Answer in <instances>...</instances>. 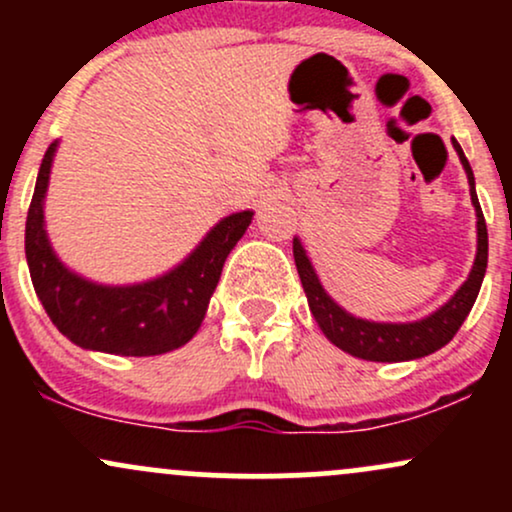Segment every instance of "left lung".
Wrapping results in <instances>:
<instances>
[{
    "label": "left lung",
    "instance_id": "8db88e82",
    "mask_svg": "<svg viewBox=\"0 0 512 512\" xmlns=\"http://www.w3.org/2000/svg\"><path fill=\"white\" fill-rule=\"evenodd\" d=\"M452 146H455L464 173H467L469 197H472L474 211H477V255H474L472 269H469V276L464 279L460 289L452 293L440 308L421 317V320L375 322L366 320V317L351 315L320 284V276H317L301 238H293V260H296V269L298 276H301L310 313H313L322 334L334 346L346 351V354L378 363L414 361V358L433 354V351L443 349L455 337L462 322L467 320L474 301H477L481 281H484L486 274V262H489V233H486V221L479 207L472 166H469L462 146L455 139H452Z\"/></svg>",
    "mask_w": 512,
    "mask_h": 512
}]
</instances>
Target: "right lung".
Masks as SVG:
<instances>
[{
    "label": "right lung",
    "instance_id": "add662e5",
    "mask_svg": "<svg viewBox=\"0 0 512 512\" xmlns=\"http://www.w3.org/2000/svg\"><path fill=\"white\" fill-rule=\"evenodd\" d=\"M57 146L40 163L26 219V260L33 289L52 325L69 342L115 356H158L195 337L231 250L248 231L255 211L228 214L166 274L139 284H98L69 269L45 231V195Z\"/></svg>",
    "mask_w": 512,
    "mask_h": 512
}]
</instances>
